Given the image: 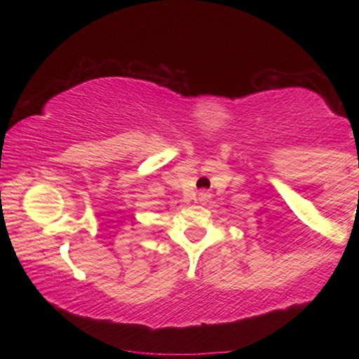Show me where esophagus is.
Returning a JSON list of instances; mask_svg holds the SVG:
<instances>
[{
  "label": "esophagus",
  "mask_w": 359,
  "mask_h": 359,
  "mask_svg": "<svg viewBox=\"0 0 359 359\" xmlns=\"http://www.w3.org/2000/svg\"><path fill=\"white\" fill-rule=\"evenodd\" d=\"M199 201L201 203H208L209 201V194L208 193H199Z\"/></svg>",
  "instance_id": "34e87169"
}]
</instances>
